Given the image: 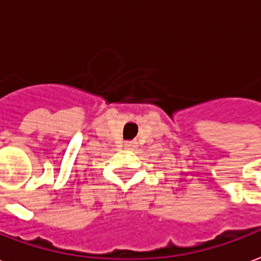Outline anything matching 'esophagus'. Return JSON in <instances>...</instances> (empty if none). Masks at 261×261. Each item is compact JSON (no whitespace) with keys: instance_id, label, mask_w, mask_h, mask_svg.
Returning a JSON list of instances; mask_svg holds the SVG:
<instances>
[{"instance_id":"obj_1","label":"esophagus","mask_w":261,"mask_h":261,"mask_svg":"<svg viewBox=\"0 0 261 261\" xmlns=\"http://www.w3.org/2000/svg\"><path fill=\"white\" fill-rule=\"evenodd\" d=\"M124 147L127 149H131V151H134V149L137 148V143H136V141H127Z\"/></svg>"}]
</instances>
